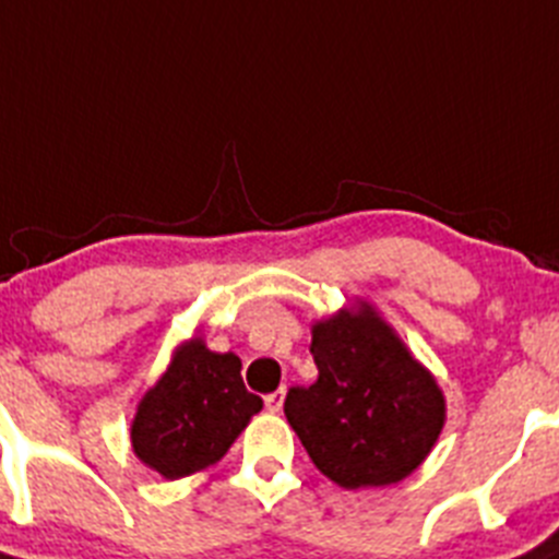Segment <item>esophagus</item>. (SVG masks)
I'll use <instances>...</instances> for the list:
<instances>
[{
  "label": "esophagus",
  "instance_id": "1",
  "mask_svg": "<svg viewBox=\"0 0 559 559\" xmlns=\"http://www.w3.org/2000/svg\"><path fill=\"white\" fill-rule=\"evenodd\" d=\"M264 405H267L270 414H278V411L284 408V389H278V391H273V394H267V397H264Z\"/></svg>",
  "mask_w": 559,
  "mask_h": 559
}]
</instances>
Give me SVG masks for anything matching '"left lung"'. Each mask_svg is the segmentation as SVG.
<instances>
[{
	"instance_id": "1",
	"label": "left lung",
	"mask_w": 559,
	"mask_h": 559,
	"mask_svg": "<svg viewBox=\"0 0 559 559\" xmlns=\"http://www.w3.org/2000/svg\"><path fill=\"white\" fill-rule=\"evenodd\" d=\"M311 356L320 378L284 403L311 463L347 491L414 474L444 430L447 400L400 333L358 297L311 325Z\"/></svg>"
}]
</instances>
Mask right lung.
<instances>
[{"label":"right lung","instance_id":"1","mask_svg":"<svg viewBox=\"0 0 559 559\" xmlns=\"http://www.w3.org/2000/svg\"><path fill=\"white\" fill-rule=\"evenodd\" d=\"M239 369V356L209 350L203 336L181 342L138 403L129 438L140 463L165 479L215 466L264 405Z\"/></svg>","mask_w":559,"mask_h":559}]
</instances>
